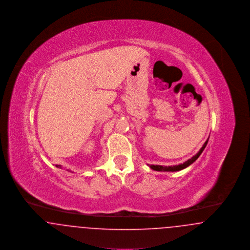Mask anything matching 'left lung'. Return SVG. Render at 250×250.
Masks as SVG:
<instances>
[{"label": "left lung", "mask_w": 250, "mask_h": 250, "mask_svg": "<svg viewBox=\"0 0 250 250\" xmlns=\"http://www.w3.org/2000/svg\"><path fill=\"white\" fill-rule=\"evenodd\" d=\"M208 141H209V139H207V141L204 143V144L202 145V148L200 149V151L196 154V155H194V156H192L190 159H188V160H187L186 162H184L183 164H179V165H175V166H160V165H150V167L152 168V169H154V170H156V171H179V170H182V169H184V168H186V167H188V166H190L192 163H194L198 158H199V156L202 155V152H203V150H204V148L206 147V145H207V143H208Z\"/></svg>", "instance_id": "obj_1"}]
</instances>
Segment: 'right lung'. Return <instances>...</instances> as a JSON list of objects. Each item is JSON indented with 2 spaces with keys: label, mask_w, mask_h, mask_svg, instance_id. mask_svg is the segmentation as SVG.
Masks as SVG:
<instances>
[{
  "label": "right lung",
  "mask_w": 250,
  "mask_h": 250,
  "mask_svg": "<svg viewBox=\"0 0 250 250\" xmlns=\"http://www.w3.org/2000/svg\"><path fill=\"white\" fill-rule=\"evenodd\" d=\"M56 167H61V166H60V165H56Z\"/></svg>",
  "instance_id": "right-lung-1"
}]
</instances>
